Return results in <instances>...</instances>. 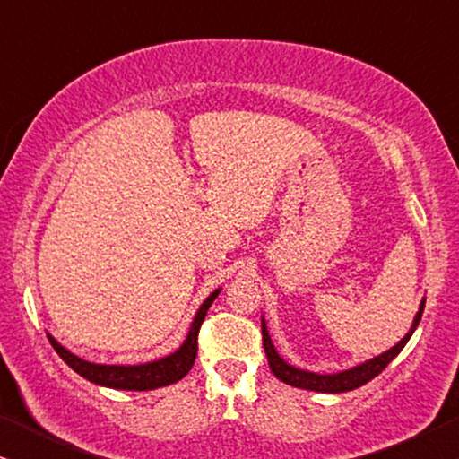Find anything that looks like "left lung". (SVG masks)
I'll list each match as a JSON object with an SVG mask.
<instances>
[{
  "label": "left lung",
  "mask_w": 459,
  "mask_h": 459,
  "mask_svg": "<svg viewBox=\"0 0 459 459\" xmlns=\"http://www.w3.org/2000/svg\"><path fill=\"white\" fill-rule=\"evenodd\" d=\"M424 303H426V300L420 303V309L416 313V317H413V324H411L410 332H407V334L401 338V341L394 344L393 349H388L386 353L374 357V359L361 363V366L344 369V372H338V374L307 372V369H299V368L290 366V363H286L278 355V351H275V347L272 344V338H269L265 319H261L263 347H265L269 368H272L275 378H280L281 382H286V385H290V386L305 388V391H317V393H347V391H353V388H359V386L366 385V382L376 378V376H378L382 369H385L388 363H391L394 357L401 353V349L405 347L407 341H410L411 334H413V330L418 328L420 319H422Z\"/></svg>",
  "instance_id": "obj_1"
}]
</instances>
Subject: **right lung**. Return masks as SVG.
<instances>
[{
  "mask_svg": "<svg viewBox=\"0 0 459 459\" xmlns=\"http://www.w3.org/2000/svg\"><path fill=\"white\" fill-rule=\"evenodd\" d=\"M217 294L219 290L209 294L204 303L200 305L184 344H181L175 353L150 363H140V366H102V363L85 361L81 359V357L73 355L71 351H66L54 336L48 334V338L49 342H52L56 353L62 357V361H65L66 366H71L79 376H83V378L93 382V385L118 388V391H152V388L173 385V382L181 380L187 372H190L198 353L200 325H203L206 311H209L212 300L217 299Z\"/></svg>",
  "mask_w": 459,
  "mask_h": 459,
  "instance_id": "add662e5",
  "label": "right lung"
}]
</instances>
